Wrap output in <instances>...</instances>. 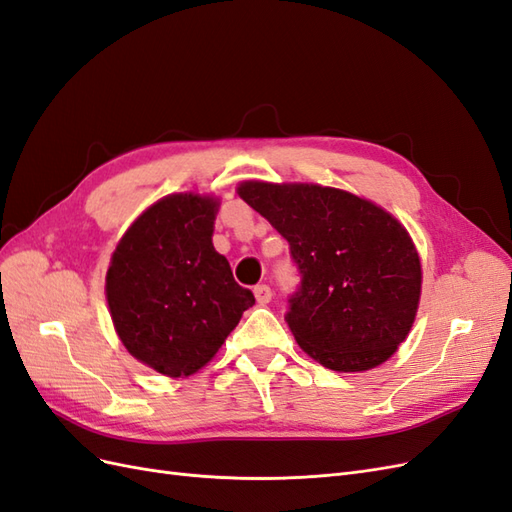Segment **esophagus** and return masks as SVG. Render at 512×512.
<instances>
[{"label": "esophagus", "mask_w": 512, "mask_h": 512, "mask_svg": "<svg viewBox=\"0 0 512 512\" xmlns=\"http://www.w3.org/2000/svg\"><path fill=\"white\" fill-rule=\"evenodd\" d=\"M255 298L259 304H268L272 300V289L268 285H257L255 287Z\"/></svg>", "instance_id": "esophagus-1"}]
</instances>
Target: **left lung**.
<instances>
[{"label": "left lung", "instance_id": "8db88e82", "mask_svg": "<svg viewBox=\"0 0 512 512\" xmlns=\"http://www.w3.org/2000/svg\"><path fill=\"white\" fill-rule=\"evenodd\" d=\"M236 191L289 242L300 268L285 319L302 352L339 373L371 371L397 352L422 289L410 231L343 188L244 180Z\"/></svg>", "mask_w": 512, "mask_h": 512}]
</instances>
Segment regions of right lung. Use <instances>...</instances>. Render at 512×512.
<instances>
[{"label":"right lung","instance_id":"obj_1","mask_svg":"<svg viewBox=\"0 0 512 512\" xmlns=\"http://www.w3.org/2000/svg\"><path fill=\"white\" fill-rule=\"evenodd\" d=\"M221 199L173 193L124 231L111 255L105 296L126 352L167 377H188L218 354L251 289L233 281L212 244Z\"/></svg>","mask_w":512,"mask_h":512}]
</instances>
